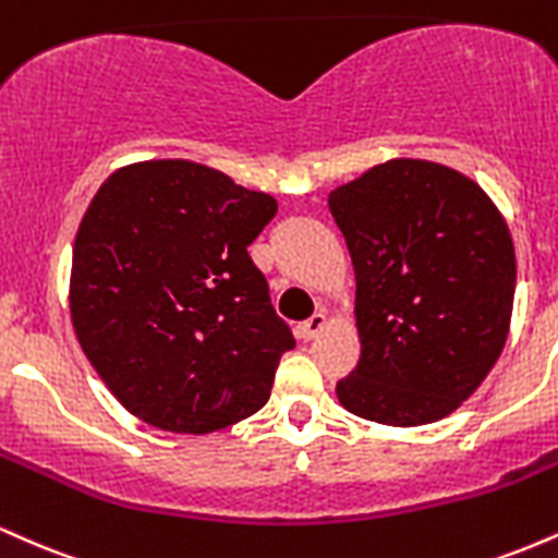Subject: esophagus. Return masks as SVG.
<instances>
[{
    "label": "esophagus",
    "mask_w": 558,
    "mask_h": 558,
    "mask_svg": "<svg viewBox=\"0 0 558 558\" xmlns=\"http://www.w3.org/2000/svg\"><path fill=\"white\" fill-rule=\"evenodd\" d=\"M325 325H328V315H325V312H315V315L299 325L296 332L301 341H312V338H317L319 332L325 330Z\"/></svg>",
    "instance_id": "34e87169"
}]
</instances>
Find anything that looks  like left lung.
Returning a JSON list of instances; mask_svg holds the SVG:
<instances>
[{"label": "left lung", "mask_w": 558, "mask_h": 558, "mask_svg": "<svg viewBox=\"0 0 558 558\" xmlns=\"http://www.w3.org/2000/svg\"><path fill=\"white\" fill-rule=\"evenodd\" d=\"M356 275L362 356L343 409L393 427L448 417L501 356L514 306L509 226L475 181L388 159L328 196Z\"/></svg>", "instance_id": "obj_1"}]
</instances>
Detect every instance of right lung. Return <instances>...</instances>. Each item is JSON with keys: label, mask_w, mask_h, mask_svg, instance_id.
<instances>
[{"label": "right lung", "mask_w": 558, "mask_h": 558, "mask_svg": "<svg viewBox=\"0 0 558 558\" xmlns=\"http://www.w3.org/2000/svg\"><path fill=\"white\" fill-rule=\"evenodd\" d=\"M275 213L270 194L189 159L125 165L99 185L75 233L70 319L133 417L204 435L270 399L296 341L246 248Z\"/></svg>", "instance_id": "1"}]
</instances>
